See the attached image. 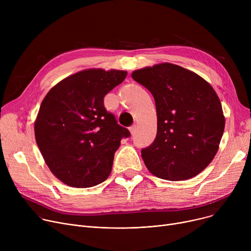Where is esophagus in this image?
Listing matches in <instances>:
<instances>
[{
  "label": "esophagus",
  "mask_w": 251,
  "mask_h": 251,
  "mask_svg": "<svg viewBox=\"0 0 251 251\" xmlns=\"http://www.w3.org/2000/svg\"><path fill=\"white\" fill-rule=\"evenodd\" d=\"M136 127H137V126H136L135 124H133L132 126H130V127H129V131H130V133H131V134H134V133H135Z\"/></svg>",
  "instance_id": "esophagus-1"
}]
</instances>
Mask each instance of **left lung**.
Listing matches in <instances>:
<instances>
[{"mask_svg": "<svg viewBox=\"0 0 251 251\" xmlns=\"http://www.w3.org/2000/svg\"><path fill=\"white\" fill-rule=\"evenodd\" d=\"M131 75L151 92L155 101L156 136L141 150L150 172L170 181L199 175L215 157L225 128L215 89L200 75L171 63Z\"/></svg>", "mask_w": 251, "mask_h": 251, "instance_id": "1", "label": "left lung"}]
</instances>
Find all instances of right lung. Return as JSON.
<instances>
[{
    "mask_svg": "<svg viewBox=\"0 0 251 251\" xmlns=\"http://www.w3.org/2000/svg\"><path fill=\"white\" fill-rule=\"evenodd\" d=\"M126 71L87 69L63 79L45 97L34 123L37 147L50 172L77 188L109 177L114 154L130 132L107 112L103 98Z\"/></svg>",
    "mask_w": 251,
    "mask_h": 251,
    "instance_id": "obj_1",
    "label": "right lung"
}]
</instances>
